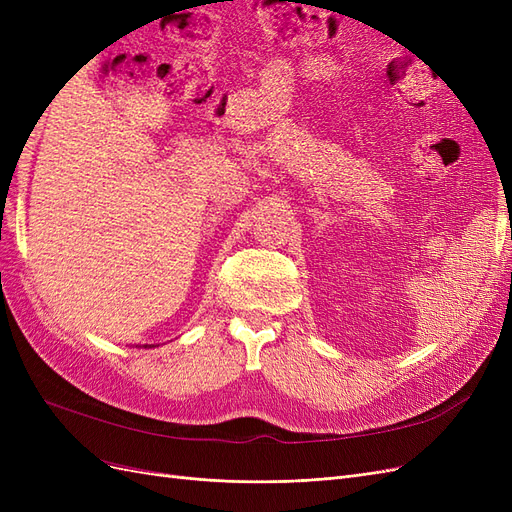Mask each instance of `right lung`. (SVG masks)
<instances>
[{"mask_svg": "<svg viewBox=\"0 0 512 512\" xmlns=\"http://www.w3.org/2000/svg\"><path fill=\"white\" fill-rule=\"evenodd\" d=\"M143 348H153V346H147V344H145V346H143Z\"/></svg>", "mask_w": 512, "mask_h": 512, "instance_id": "1", "label": "right lung"}]
</instances>
